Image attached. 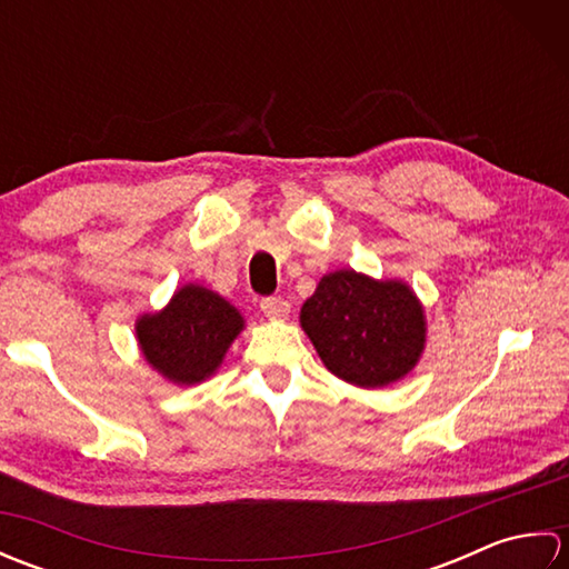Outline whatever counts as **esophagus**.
Masks as SVG:
<instances>
[{
    "mask_svg": "<svg viewBox=\"0 0 569 569\" xmlns=\"http://www.w3.org/2000/svg\"><path fill=\"white\" fill-rule=\"evenodd\" d=\"M261 310L269 320H283L288 318V312H291V306H288V300L283 298L271 296V298H261Z\"/></svg>",
    "mask_w": 569,
    "mask_h": 569,
    "instance_id": "1",
    "label": "esophagus"
}]
</instances>
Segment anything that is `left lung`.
Returning a JSON list of instances; mask_svg holds the SVG:
<instances>
[{
  "label": "left lung",
  "instance_id": "obj_1",
  "mask_svg": "<svg viewBox=\"0 0 569 569\" xmlns=\"http://www.w3.org/2000/svg\"><path fill=\"white\" fill-rule=\"evenodd\" d=\"M300 325L335 377L365 389L393 383L416 367L426 320L413 291L357 271L325 276Z\"/></svg>",
  "mask_w": 569,
  "mask_h": 569
}]
</instances>
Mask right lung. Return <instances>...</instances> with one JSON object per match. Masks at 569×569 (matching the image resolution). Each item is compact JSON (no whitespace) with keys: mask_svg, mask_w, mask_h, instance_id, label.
<instances>
[{"mask_svg":"<svg viewBox=\"0 0 569 569\" xmlns=\"http://www.w3.org/2000/svg\"><path fill=\"white\" fill-rule=\"evenodd\" d=\"M244 320L224 298L202 286H186L161 312L137 322L141 352L176 383H198L222 365Z\"/></svg>","mask_w":569,"mask_h":569,"instance_id":"obj_1","label":"right lung"}]
</instances>
